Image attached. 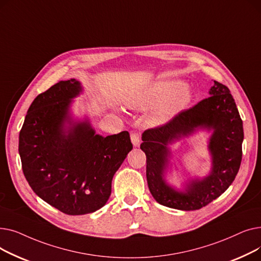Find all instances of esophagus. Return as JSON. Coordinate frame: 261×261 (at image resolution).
<instances>
[{"label": "esophagus", "mask_w": 261, "mask_h": 261, "mask_svg": "<svg viewBox=\"0 0 261 261\" xmlns=\"http://www.w3.org/2000/svg\"><path fill=\"white\" fill-rule=\"evenodd\" d=\"M130 138H131V142H132L134 147H139L140 146V142H141L140 141V133L132 132L131 135H130Z\"/></svg>", "instance_id": "obj_1"}]
</instances>
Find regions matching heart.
I'll list each match as a JSON object with an SVG mask.
<instances>
[{
	"label": "heart",
	"instance_id": "1",
	"mask_svg": "<svg viewBox=\"0 0 261 261\" xmlns=\"http://www.w3.org/2000/svg\"><path fill=\"white\" fill-rule=\"evenodd\" d=\"M194 98V94L185 88L183 81H156L148 86L141 93L129 96L127 103L131 108L148 109L154 107L149 122L153 126H162L171 121Z\"/></svg>",
	"mask_w": 261,
	"mask_h": 261
}]
</instances>
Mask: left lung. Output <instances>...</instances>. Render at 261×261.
<instances>
[{
	"mask_svg": "<svg viewBox=\"0 0 261 261\" xmlns=\"http://www.w3.org/2000/svg\"><path fill=\"white\" fill-rule=\"evenodd\" d=\"M210 97L177 114L164 126L148 129L142 135L141 149L147 158L146 175L150 193L164 206L196 211L220 197L238 173L242 159L243 126L235 100L227 87L218 81ZM200 129L211 132L208 148L212 158L210 173L189 179L183 190L166 180L171 159L169 145Z\"/></svg>",
	"mask_w": 261,
	"mask_h": 261,
	"instance_id": "8db88e82",
	"label": "left lung"
}]
</instances>
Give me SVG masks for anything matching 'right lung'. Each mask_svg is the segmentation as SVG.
<instances>
[{"mask_svg": "<svg viewBox=\"0 0 261 261\" xmlns=\"http://www.w3.org/2000/svg\"><path fill=\"white\" fill-rule=\"evenodd\" d=\"M84 89L77 79L59 81L39 94L19 135L23 173L35 194L66 215L101 208L115 172L133 146L128 131L102 136L90 119L74 118L73 99Z\"/></svg>", "mask_w": 261, "mask_h": 261, "instance_id": "1", "label": "right lung"}]
</instances>
